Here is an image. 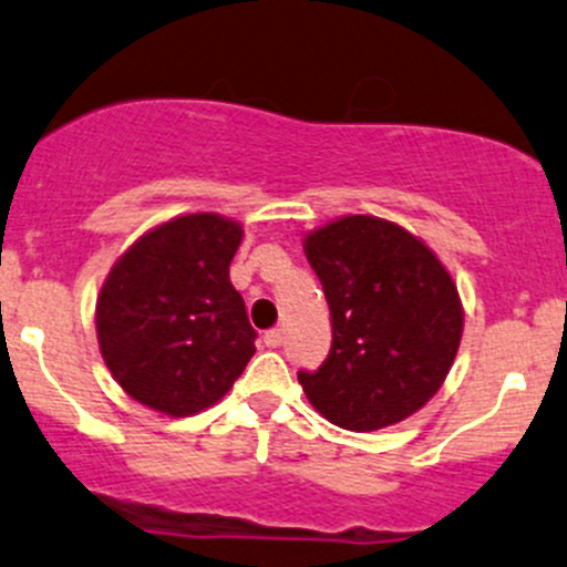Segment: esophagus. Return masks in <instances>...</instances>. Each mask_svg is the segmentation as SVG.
I'll list each match as a JSON object with an SVG mask.
<instances>
[{"label":"esophagus","mask_w":567,"mask_h":567,"mask_svg":"<svg viewBox=\"0 0 567 567\" xmlns=\"http://www.w3.org/2000/svg\"><path fill=\"white\" fill-rule=\"evenodd\" d=\"M284 343V332L281 330H270L265 332V346L267 349H278Z\"/></svg>","instance_id":"esophagus-1"}]
</instances>
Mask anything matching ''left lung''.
<instances>
[{
  "instance_id": "left-lung-1",
  "label": "left lung",
  "mask_w": 567,
  "mask_h": 567,
  "mask_svg": "<svg viewBox=\"0 0 567 567\" xmlns=\"http://www.w3.org/2000/svg\"><path fill=\"white\" fill-rule=\"evenodd\" d=\"M332 313V349L300 373L310 405L343 430L403 422L435 398L465 327L460 291L435 251L400 224L340 216L302 240Z\"/></svg>"
}]
</instances>
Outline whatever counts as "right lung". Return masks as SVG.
Instances as JSON below:
<instances>
[{"instance_id": "obj_1", "label": "right lung", "mask_w": 567, "mask_h": 567, "mask_svg": "<svg viewBox=\"0 0 567 567\" xmlns=\"http://www.w3.org/2000/svg\"><path fill=\"white\" fill-rule=\"evenodd\" d=\"M243 227L186 213L140 235L96 295L102 359L132 400L164 416L216 405L254 357V327L229 281Z\"/></svg>"}]
</instances>
